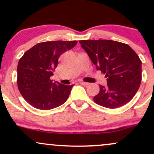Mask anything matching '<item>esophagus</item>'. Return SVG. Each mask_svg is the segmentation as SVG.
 <instances>
[{
  "label": "esophagus",
  "mask_w": 154,
  "mask_h": 154,
  "mask_svg": "<svg viewBox=\"0 0 154 154\" xmlns=\"http://www.w3.org/2000/svg\"><path fill=\"white\" fill-rule=\"evenodd\" d=\"M79 84L82 85H84V86H87L89 85V83L86 82H83V81H80V82H79Z\"/></svg>",
  "instance_id": "34e87169"
}]
</instances>
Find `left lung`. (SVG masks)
I'll use <instances>...</instances> for the list:
<instances>
[{
    "mask_svg": "<svg viewBox=\"0 0 154 154\" xmlns=\"http://www.w3.org/2000/svg\"><path fill=\"white\" fill-rule=\"evenodd\" d=\"M90 59L106 77L95 103L109 109L122 106L132 99L141 82L140 59L128 44L109 40H80Z\"/></svg>",
    "mask_w": 154,
    "mask_h": 154,
    "instance_id": "obj_1",
    "label": "left lung"
}]
</instances>
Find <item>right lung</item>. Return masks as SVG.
<instances>
[{"mask_svg":"<svg viewBox=\"0 0 154 154\" xmlns=\"http://www.w3.org/2000/svg\"><path fill=\"white\" fill-rule=\"evenodd\" d=\"M77 42L47 41L36 44L24 53L17 66V85L22 97L32 106L50 110L64 103L73 85L53 82L50 77L61 55Z\"/></svg>","mask_w":154,"mask_h":154,"instance_id":"obj_1","label":"right lung"}]
</instances>
